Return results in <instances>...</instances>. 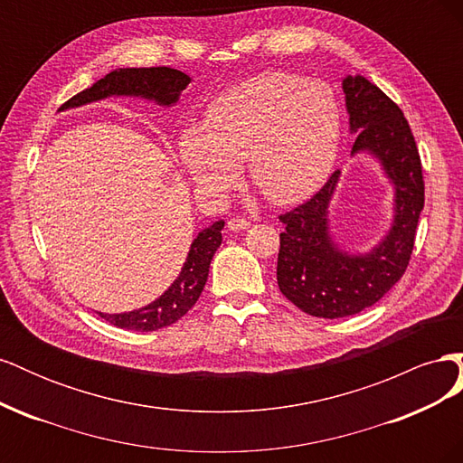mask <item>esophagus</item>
Returning <instances> with one entry per match:
<instances>
[{
    "mask_svg": "<svg viewBox=\"0 0 463 463\" xmlns=\"http://www.w3.org/2000/svg\"><path fill=\"white\" fill-rule=\"evenodd\" d=\"M249 226H250V222L247 218H243V216H233V218L228 220V228L232 232H240V230H245Z\"/></svg>",
    "mask_w": 463,
    "mask_h": 463,
    "instance_id": "esophagus-1",
    "label": "esophagus"
}]
</instances>
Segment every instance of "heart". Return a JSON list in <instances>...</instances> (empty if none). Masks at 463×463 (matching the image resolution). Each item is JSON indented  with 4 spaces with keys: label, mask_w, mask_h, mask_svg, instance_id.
<instances>
[{
    "label": "heart",
    "mask_w": 463,
    "mask_h": 463,
    "mask_svg": "<svg viewBox=\"0 0 463 463\" xmlns=\"http://www.w3.org/2000/svg\"><path fill=\"white\" fill-rule=\"evenodd\" d=\"M340 138V104L328 85L266 71L220 92L204 111L203 128L181 131L177 152L204 197H226L245 160L264 199L284 206L325 184Z\"/></svg>",
    "instance_id": "obj_1"
}]
</instances>
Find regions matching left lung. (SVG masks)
Here are the masks:
<instances>
[{
  "instance_id": "1",
  "label": "left lung",
  "mask_w": 463,
  "mask_h": 463,
  "mask_svg": "<svg viewBox=\"0 0 463 463\" xmlns=\"http://www.w3.org/2000/svg\"><path fill=\"white\" fill-rule=\"evenodd\" d=\"M349 129L357 133L352 154L369 152L394 185V222L369 253L349 255L332 241L328 204L340 179L335 170L317 194L279 216L278 288L307 315L342 318L357 315L394 288L408 269L425 181L419 150L403 111L361 75L342 82Z\"/></svg>"
}]
</instances>
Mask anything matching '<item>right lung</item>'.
Here are the masks:
<instances>
[{
	"mask_svg": "<svg viewBox=\"0 0 463 463\" xmlns=\"http://www.w3.org/2000/svg\"><path fill=\"white\" fill-rule=\"evenodd\" d=\"M191 82L189 75L177 71L172 67H128L116 69L104 79L96 80L87 90L75 94L60 109L79 108L108 96H141L146 100H154L160 106H174L179 100V94L187 89ZM223 222L218 220L213 226L203 230L191 243L187 260L181 269L175 282L164 291L156 301L131 313L106 315L98 313L109 325L125 330L152 332L164 326L174 325L184 317L191 307L201 298L203 288L208 278L210 260H213L216 249L222 243Z\"/></svg>",
	"mask_w": 463,
	"mask_h": 463,
	"instance_id": "obj_1",
	"label": "right lung"
}]
</instances>
